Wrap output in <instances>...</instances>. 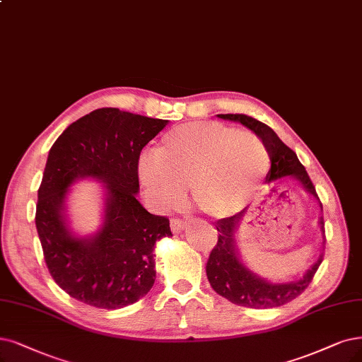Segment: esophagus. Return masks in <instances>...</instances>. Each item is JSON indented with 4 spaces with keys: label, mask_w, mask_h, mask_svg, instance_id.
I'll list each match as a JSON object with an SVG mask.
<instances>
[{
    "label": "esophagus",
    "mask_w": 362,
    "mask_h": 362,
    "mask_svg": "<svg viewBox=\"0 0 362 362\" xmlns=\"http://www.w3.org/2000/svg\"><path fill=\"white\" fill-rule=\"evenodd\" d=\"M170 225H171V231H173L174 234H179V233H182V231L185 230L186 222H183V221H180V219H176V218H173L171 222H170Z\"/></svg>",
    "instance_id": "esophagus-1"
}]
</instances>
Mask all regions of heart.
Here are the masks:
<instances>
[{
    "instance_id": "b5f03b06",
    "label": "heart",
    "mask_w": 362,
    "mask_h": 362,
    "mask_svg": "<svg viewBox=\"0 0 362 362\" xmlns=\"http://www.w3.org/2000/svg\"><path fill=\"white\" fill-rule=\"evenodd\" d=\"M270 168L264 141L219 122H192L168 131L156 155L144 153L139 174L156 206L167 209L191 186L195 206L215 218L242 209Z\"/></svg>"
}]
</instances>
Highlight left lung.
I'll list each match as a JSON object with an SVG mask.
<instances>
[{
  "mask_svg": "<svg viewBox=\"0 0 362 362\" xmlns=\"http://www.w3.org/2000/svg\"><path fill=\"white\" fill-rule=\"evenodd\" d=\"M221 119L234 120V122H240L257 134L264 144L267 146L270 153L272 168L267 174V183L277 182L284 177H292L296 179L303 188L313 195L316 199L317 194L315 186L307 174L305 168L298 160L296 152L277 137V134L269 127L255 117H250L246 115H218ZM322 209V204H320ZM247 207L242 211H238L237 215L223 218L215 222V226L218 230V245L213 247L207 265L206 273L207 279L219 296L226 298L228 301L250 307V309H273V307L284 305L307 289L313 280L315 273L317 272L320 262H322V257L310 267L307 273L296 282L288 284H273L265 280L264 277H259L258 274L252 273L247 267L240 259L238 247L235 243V231L238 230L240 222L246 216ZM320 231L324 233V219H319ZM325 243V240H324Z\"/></svg>",
  "mask_w": 362,
  "mask_h": 362,
  "instance_id": "1",
  "label": "left lung"
}]
</instances>
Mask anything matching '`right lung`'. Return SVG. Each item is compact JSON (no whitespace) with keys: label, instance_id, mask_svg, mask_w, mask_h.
Returning a JSON list of instances; mask_svg holds the SVG:
<instances>
[{"label":"right lung","instance_id":"right-lung-1","mask_svg":"<svg viewBox=\"0 0 362 362\" xmlns=\"http://www.w3.org/2000/svg\"><path fill=\"white\" fill-rule=\"evenodd\" d=\"M167 124L104 107L76 120L50 147L35 226L50 276L77 301L122 309L152 289L155 243L171 230L168 218L152 215L137 199L139 158ZM86 177L103 182V225L90 238H76L66 225L64 199Z\"/></svg>","mask_w":362,"mask_h":362}]
</instances>
